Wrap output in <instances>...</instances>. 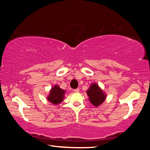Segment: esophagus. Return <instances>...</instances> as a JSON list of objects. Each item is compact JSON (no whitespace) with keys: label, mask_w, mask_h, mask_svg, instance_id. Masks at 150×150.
I'll return each mask as SVG.
<instances>
[{"label":"esophagus","mask_w":150,"mask_h":150,"mask_svg":"<svg viewBox=\"0 0 150 150\" xmlns=\"http://www.w3.org/2000/svg\"><path fill=\"white\" fill-rule=\"evenodd\" d=\"M74 91H75V92H76V93H77V92H79V88H76V89L74 90Z\"/></svg>","instance_id":"obj_1"}]
</instances>
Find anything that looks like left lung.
Masks as SVG:
<instances>
[{
  "label": "left lung",
  "mask_w": 150,
  "mask_h": 150,
  "mask_svg": "<svg viewBox=\"0 0 150 150\" xmlns=\"http://www.w3.org/2000/svg\"><path fill=\"white\" fill-rule=\"evenodd\" d=\"M87 94L91 103L96 107L102 105L106 98L105 92L96 83H93L90 85L87 91Z\"/></svg>",
  "instance_id": "1"
}]
</instances>
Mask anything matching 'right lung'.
Returning <instances> with one entry per match:
<instances>
[{
    "label": "right lung",
    "mask_w": 150,
    "mask_h": 150,
    "mask_svg": "<svg viewBox=\"0 0 150 150\" xmlns=\"http://www.w3.org/2000/svg\"><path fill=\"white\" fill-rule=\"evenodd\" d=\"M65 91L57 85H55L51 88L47 96V100L55 105H59L65 98Z\"/></svg>",
    "instance_id": "right-lung-1"
}]
</instances>
